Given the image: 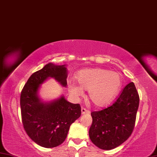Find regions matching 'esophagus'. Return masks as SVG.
Listing matches in <instances>:
<instances>
[{"label":"esophagus","mask_w":157,"mask_h":157,"mask_svg":"<svg viewBox=\"0 0 157 157\" xmlns=\"http://www.w3.org/2000/svg\"><path fill=\"white\" fill-rule=\"evenodd\" d=\"M90 113V111L88 110L86 108H84V107H82L81 108V113L82 114H88Z\"/></svg>","instance_id":"1"}]
</instances>
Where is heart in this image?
<instances>
[{
    "mask_svg": "<svg viewBox=\"0 0 157 157\" xmlns=\"http://www.w3.org/2000/svg\"><path fill=\"white\" fill-rule=\"evenodd\" d=\"M79 86L70 84L69 90L76 96L88 90L89 98L94 105L105 106L111 102L122 85L119 74L105 69L94 68L81 71L77 76Z\"/></svg>",
    "mask_w": 157,
    "mask_h": 157,
    "instance_id": "b5f03b06",
    "label": "heart"
}]
</instances>
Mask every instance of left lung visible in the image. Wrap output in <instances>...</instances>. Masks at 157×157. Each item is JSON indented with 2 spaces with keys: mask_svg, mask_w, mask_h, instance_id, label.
Instances as JSON below:
<instances>
[{
  "mask_svg": "<svg viewBox=\"0 0 157 157\" xmlns=\"http://www.w3.org/2000/svg\"><path fill=\"white\" fill-rule=\"evenodd\" d=\"M140 96L132 82L127 84L117 100L108 107L91 113L89 135L102 150H112L123 144L133 131Z\"/></svg>",
  "mask_w": 157,
  "mask_h": 157,
  "instance_id": "left-lung-1",
  "label": "left lung"
}]
</instances>
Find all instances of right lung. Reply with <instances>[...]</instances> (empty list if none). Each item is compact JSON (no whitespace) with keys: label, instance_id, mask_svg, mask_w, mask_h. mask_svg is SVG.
I'll return each mask as SVG.
<instances>
[{"label":"right lung","instance_id":"add662e5","mask_svg":"<svg viewBox=\"0 0 157 157\" xmlns=\"http://www.w3.org/2000/svg\"><path fill=\"white\" fill-rule=\"evenodd\" d=\"M48 77L67 85V70L51 63L29 77L20 94L22 122L26 134L44 147H55L63 142L70 126L81 116L79 104H72L61 96L51 102H43L37 96L40 85Z\"/></svg>","mask_w":157,"mask_h":157}]
</instances>
